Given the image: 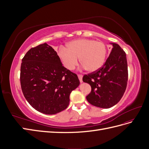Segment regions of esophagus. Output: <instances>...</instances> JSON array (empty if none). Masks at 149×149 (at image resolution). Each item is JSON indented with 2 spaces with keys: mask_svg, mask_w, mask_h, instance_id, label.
Returning <instances> with one entry per match:
<instances>
[{
  "mask_svg": "<svg viewBox=\"0 0 149 149\" xmlns=\"http://www.w3.org/2000/svg\"><path fill=\"white\" fill-rule=\"evenodd\" d=\"M78 78L79 79L80 83H82L83 82V80H82V79H83V75L82 74H78Z\"/></svg>",
  "mask_w": 149,
  "mask_h": 149,
  "instance_id": "obj_1",
  "label": "esophagus"
}]
</instances>
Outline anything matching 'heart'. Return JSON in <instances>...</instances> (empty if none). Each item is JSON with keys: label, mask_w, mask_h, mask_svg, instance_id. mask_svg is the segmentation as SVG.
Listing matches in <instances>:
<instances>
[{"label": "heart", "mask_w": 149, "mask_h": 149, "mask_svg": "<svg viewBox=\"0 0 149 149\" xmlns=\"http://www.w3.org/2000/svg\"><path fill=\"white\" fill-rule=\"evenodd\" d=\"M107 48L104 43L91 39H78L70 42L67 48L61 47L58 56L66 69L73 70L80 63L89 72L100 70L104 64Z\"/></svg>", "instance_id": "obj_1"}]
</instances>
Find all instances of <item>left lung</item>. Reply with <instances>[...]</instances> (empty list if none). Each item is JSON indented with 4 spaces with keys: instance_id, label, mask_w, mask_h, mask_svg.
Segmentation results:
<instances>
[{
    "instance_id": "1",
    "label": "left lung",
    "mask_w": 149,
    "mask_h": 149,
    "mask_svg": "<svg viewBox=\"0 0 149 149\" xmlns=\"http://www.w3.org/2000/svg\"><path fill=\"white\" fill-rule=\"evenodd\" d=\"M112 48L102 68L88 75L83 81L89 84L91 91L86 96L91 104L101 108H110L123 96L128 79L126 54L118 44L111 43Z\"/></svg>"
}]
</instances>
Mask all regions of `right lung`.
<instances>
[{
  "label": "right lung",
  "mask_w": 149,
  "mask_h": 149,
  "mask_svg": "<svg viewBox=\"0 0 149 149\" xmlns=\"http://www.w3.org/2000/svg\"><path fill=\"white\" fill-rule=\"evenodd\" d=\"M22 92L35 109L55 114L66 109L70 95L79 85L78 76L63 66L54 49L47 43L31 48L22 60Z\"/></svg>",
  "instance_id": "1"
}]
</instances>
